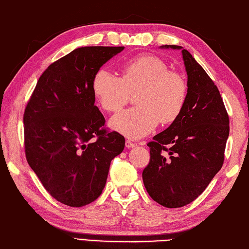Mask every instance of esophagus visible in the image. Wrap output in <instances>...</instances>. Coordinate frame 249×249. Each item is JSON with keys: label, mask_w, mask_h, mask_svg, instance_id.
<instances>
[{"label": "esophagus", "mask_w": 249, "mask_h": 249, "mask_svg": "<svg viewBox=\"0 0 249 249\" xmlns=\"http://www.w3.org/2000/svg\"><path fill=\"white\" fill-rule=\"evenodd\" d=\"M125 145H126V148H127V149H131V148H135L136 147V144L131 142L130 140H126Z\"/></svg>", "instance_id": "obj_1"}]
</instances>
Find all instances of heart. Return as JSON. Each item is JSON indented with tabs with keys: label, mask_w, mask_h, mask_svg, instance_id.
Masks as SVG:
<instances>
[{
	"label": "heart",
	"mask_w": 249,
	"mask_h": 249,
	"mask_svg": "<svg viewBox=\"0 0 249 249\" xmlns=\"http://www.w3.org/2000/svg\"><path fill=\"white\" fill-rule=\"evenodd\" d=\"M121 77L106 68L97 70L91 90L102 109L116 113L127 104L129 92L138 90V106L121 112L110 121V127L131 139L150 134L158 124L176 121L186 104L187 84L177 72L169 71L162 59L139 55L121 65Z\"/></svg>",
	"instance_id": "1"
}]
</instances>
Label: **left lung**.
<instances>
[{
    "instance_id": "obj_1",
    "label": "left lung",
    "mask_w": 249,
    "mask_h": 249,
    "mask_svg": "<svg viewBox=\"0 0 249 249\" xmlns=\"http://www.w3.org/2000/svg\"><path fill=\"white\" fill-rule=\"evenodd\" d=\"M187 99L179 118L148 143L150 162L142 172L145 190L167 208L193 202L221 169L229 137V116L217 86L187 50Z\"/></svg>"
}]
</instances>
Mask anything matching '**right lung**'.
Returning <instances> with one entry per match:
<instances>
[{"mask_svg":"<svg viewBox=\"0 0 249 249\" xmlns=\"http://www.w3.org/2000/svg\"><path fill=\"white\" fill-rule=\"evenodd\" d=\"M124 46H85L43 72L24 110V148L29 165L51 196L82 207L100 196L110 163L125 139L104 129L91 80Z\"/></svg>","mask_w":249,"mask_h":249,"instance_id":"right-lung-1","label":"right lung"}]
</instances>
